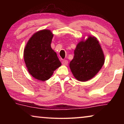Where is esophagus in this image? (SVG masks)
Segmentation results:
<instances>
[{
  "label": "esophagus",
  "instance_id": "1",
  "mask_svg": "<svg viewBox=\"0 0 124 124\" xmlns=\"http://www.w3.org/2000/svg\"><path fill=\"white\" fill-rule=\"evenodd\" d=\"M68 61L66 60H63L62 62V63L63 65H67L68 64Z\"/></svg>",
  "mask_w": 124,
  "mask_h": 124
}]
</instances>
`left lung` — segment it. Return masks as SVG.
<instances>
[{
    "instance_id": "1",
    "label": "left lung",
    "mask_w": 124,
    "mask_h": 124,
    "mask_svg": "<svg viewBox=\"0 0 124 124\" xmlns=\"http://www.w3.org/2000/svg\"><path fill=\"white\" fill-rule=\"evenodd\" d=\"M104 54L96 37L89 35L77 45L74 56L70 63L72 74L77 80L86 81L95 76L104 63Z\"/></svg>"
}]
</instances>
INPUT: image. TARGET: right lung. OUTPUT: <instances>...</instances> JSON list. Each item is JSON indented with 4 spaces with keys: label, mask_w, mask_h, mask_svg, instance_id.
Returning <instances> with one entry per match:
<instances>
[{
    "label": "right lung",
    "mask_w": 124,
    "mask_h": 124,
    "mask_svg": "<svg viewBox=\"0 0 124 124\" xmlns=\"http://www.w3.org/2000/svg\"><path fill=\"white\" fill-rule=\"evenodd\" d=\"M54 34L49 29L33 34L24 47L23 57L28 72L34 78L44 81L61 66L51 44Z\"/></svg>",
    "instance_id": "add662e5"
}]
</instances>
